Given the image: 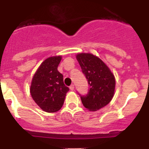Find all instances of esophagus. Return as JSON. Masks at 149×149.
Segmentation results:
<instances>
[{"label": "esophagus", "instance_id": "1", "mask_svg": "<svg viewBox=\"0 0 149 149\" xmlns=\"http://www.w3.org/2000/svg\"><path fill=\"white\" fill-rule=\"evenodd\" d=\"M69 89H70L72 91H73L74 89V86L73 84H72V85H71V86H69Z\"/></svg>", "mask_w": 149, "mask_h": 149}]
</instances>
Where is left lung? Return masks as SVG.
<instances>
[{
    "label": "left lung",
    "mask_w": 149,
    "mask_h": 149,
    "mask_svg": "<svg viewBox=\"0 0 149 149\" xmlns=\"http://www.w3.org/2000/svg\"><path fill=\"white\" fill-rule=\"evenodd\" d=\"M76 57L89 85L86 95H78L86 108L96 111L108 104L113 97L115 77L105 63L93 54L82 53Z\"/></svg>",
    "instance_id": "8db88e82"
}]
</instances>
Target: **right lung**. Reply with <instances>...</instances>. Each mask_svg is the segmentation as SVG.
Masks as SVG:
<instances>
[{
	"label": "right lung",
	"mask_w": 149,
	"mask_h": 149,
	"mask_svg": "<svg viewBox=\"0 0 149 149\" xmlns=\"http://www.w3.org/2000/svg\"><path fill=\"white\" fill-rule=\"evenodd\" d=\"M61 56L46 59L33 77L30 93L33 99L41 109L48 113L58 111L63 107L69 88L63 83V75L57 67Z\"/></svg>",
	"instance_id": "add662e5"
}]
</instances>
